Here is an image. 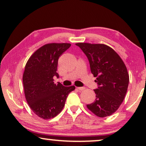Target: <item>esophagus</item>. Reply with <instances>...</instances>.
I'll return each instance as SVG.
<instances>
[{
    "label": "esophagus",
    "instance_id": "esophagus-1",
    "mask_svg": "<svg viewBox=\"0 0 146 146\" xmlns=\"http://www.w3.org/2000/svg\"><path fill=\"white\" fill-rule=\"evenodd\" d=\"M77 89L80 91H83L85 90V88L84 87H77Z\"/></svg>",
    "mask_w": 146,
    "mask_h": 146
}]
</instances>
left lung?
I'll use <instances>...</instances> for the list:
<instances>
[{"label":"left lung","mask_w":146,"mask_h":146,"mask_svg":"<svg viewBox=\"0 0 146 146\" xmlns=\"http://www.w3.org/2000/svg\"><path fill=\"white\" fill-rule=\"evenodd\" d=\"M88 59L91 72L96 77L95 101L87 108L97 116L115 112L124 99L129 84L126 66L119 56L103 44L77 43Z\"/></svg>","instance_id":"1"}]
</instances>
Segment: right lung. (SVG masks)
I'll use <instances>...</instances> for the list:
<instances>
[{"label":"right lung","instance_id":"1","mask_svg":"<svg viewBox=\"0 0 146 146\" xmlns=\"http://www.w3.org/2000/svg\"><path fill=\"white\" fill-rule=\"evenodd\" d=\"M69 43H50L42 46L30 57L23 76L26 100L33 112L44 119L53 118L60 113L74 86H64L55 84L58 61L70 47Z\"/></svg>","mask_w":146,"mask_h":146}]
</instances>
